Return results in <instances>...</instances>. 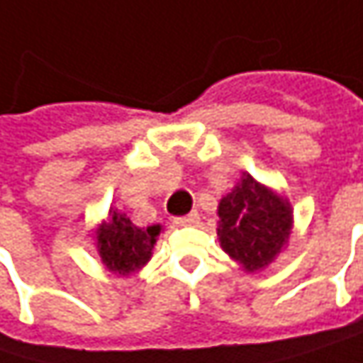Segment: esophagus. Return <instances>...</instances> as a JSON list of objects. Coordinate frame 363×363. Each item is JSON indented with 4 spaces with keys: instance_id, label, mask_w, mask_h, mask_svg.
Instances as JSON below:
<instances>
[{
    "instance_id": "esophagus-1",
    "label": "esophagus",
    "mask_w": 363,
    "mask_h": 363,
    "mask_svg": "<svg viewBox=\"0 0 363 363\" xmlns=\"http://www.w3.org/2000/svg\"><path fill=\"white\" fill-rule=\"evenodd\" d=\"M174 222L179 225H197L199 224V213L197 211H191V213H186L182 218H177Z\"/></svg>"
}]
</instances>
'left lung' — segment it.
Instances as JSON below:
<instances>
[{
  "instance_id": "left-lung-1",
  "label": "left lung",
  "mask_w": 363,
  "mask_h": 363,
  "mask_svg": "<svg viewBox=\"0 0 363 363\" xmlns=\"http://www.w3.org/2000/svg\"><path fill=\"white\" fill-rule=\"evenodd\" d=\"M220 246L246 273H259L288 246L294 207L288 197L242 172L218 205Z\"/></svg>"
}]
</instances>
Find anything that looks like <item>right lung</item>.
Masks as SVG:
<instances>
[{
    "label": "right lung",
    "mask_w": 363,
    "mask_h": 363,
    "mask_svg": "<svg viewBox=\"0 0 363 363\" xmlns=\"http://www.w3.org/2000/svg\"><path fill=\"white\" fill-rule=\"evenodd\" d=\"M162 225H135L125 213L111 207L106 220L92 230V240L102 265L117 277H131L150 263Z\"/></svg>",
    "instance_id": "right-lung-1"
}]
</instances>
